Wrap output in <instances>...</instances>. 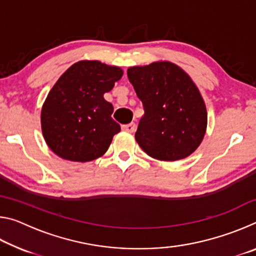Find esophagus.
I'll return each instance as SVG.
<instances>
[{"label": "esophagus", "instance_id": "obj_1", "mask_svg": "<svg viewBox=\"0 0 256 256\" xmlns=\"http://www.w3.org/2000/svg\"><path fill=\"white\" fill-rule=\"evenodd\" d=\"M122 128L124 130V131L130 132V133H133L134 131H136V123H130V124H126V125H123Z\"/></svg>", "mask_w": 256, "mask_h": 256}]
</instances>
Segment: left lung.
I'll return each mask as SVG.
<instances>
[{"mask_svg":"<svg viewBox=\"0 0 256 256\" xmlns=\"http://www.w3.org/2000/svg\"><path fill=\"white\" fill-rule=\"evenodd\" d=\"M144 104L136 140L150 157L184 159L198 149L206 130V108L198 86L178 66L158 60L128 70Z\"/></svg>","mask_w":256,"mask_h":256,"instance_id":"left-lung-1","label":"left lung"}]
</instances>
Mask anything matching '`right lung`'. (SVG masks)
<instances>
[{
  "instance_id": "obj_1",
  "label": "right lung",
  "mask_w": 256,
  "mask_h": 256,
  "mask_svg": "<svg viewBox=\"0 0 256 256\" xmlns=\"http://www.w3.org/2000/svg\"><path fill=\"white\" fill-rule=\"evenodd\" d=\"M123 70L99 60H80L60 76L42 108V131L58 157L86 162L106 152L120 126L104 94L114 88Z\"/></svg>"
}]
</instances>
